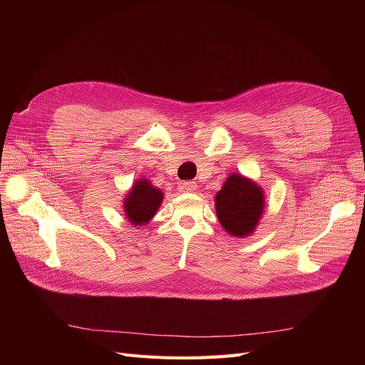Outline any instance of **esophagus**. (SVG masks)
Instances as JSON below:
<instances>
[{
  "instance_id": "34e87169",
  "label": "esophagus",
  "mask_w": 365,
  "mask_h": 365,
  "mask_svg": "<svg viewBox=\"0 0 365 365\" xmlns=\"http://www.w3.org/2000/svg\"><path fill=\"white\" fill-rule=\"evenodd\" d=\"M180 189H181V192H193L196 189V182L195 181H181Z\"/></svg>"
}]
</instances>
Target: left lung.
Returning a JSON list of instances; mask_svg holds the SVG:
<instances>
[{
  "label": "left lung",
  "instance_id": "obj_1",
  "mask_svg": "<svg viewBox=\"0 0 365 365\" xmlns=\"http://www.w3.org/2000/svg\"><path fill=\"white\" fill-rule=\"evenodd\" d=\"M216 212L220 225L230 235L248 236L263 213L262 189L242 175L231 173L216 195Z\"/></svg>",
  "mask_w": 365,
  "mask_h": 365
}]
</instances>
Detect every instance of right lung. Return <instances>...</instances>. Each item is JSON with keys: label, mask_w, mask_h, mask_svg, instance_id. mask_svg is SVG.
<instances>
[{"label": "right lung", "mask_w": 365, "mask_h": 365, "mask_svg": "<svg viewBox=\"0 0 365 365\" xmlns=\"http://www.w3.org/2000/svg\"><path fill=\"white\" fill-rule=\"evenodd\" d=\"M163 193L148 180L137 181L125 200V212L132 225H145L155 215Z\"/></svg>", "instance_id": "obj_1"}]
</instances>
